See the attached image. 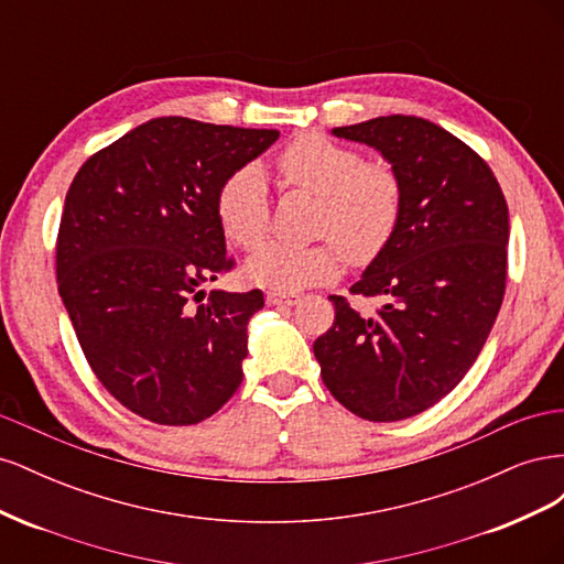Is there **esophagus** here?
<instances>
[{
	"label": "esophagus",
	"instance_id": "34e87169",
	"mask_svg": "<svg viewBox=\"0 0 564 564\" xmlns=\"http://www.w3.org/2000/svg\"><path fill=\"white\" fill-rule=\"evenodd\" d=\"M265 301L270 303V305H294L296 303V296H292V294H282V292H268V296H265Z\"/></svg>",
	"mask_w": 564,
	"mask_h": 564
}]
</instances>
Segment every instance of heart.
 Returning a JSON list of instances; mask_svg holds the SVG:
<instances>
[{
  "mask_svg": "<svg viewBox=\"0 0 564 564\" xmlns=\"http://www.w3.org/2000/svg\"><path fill=\"white\" fill-rule=\"evenodd\" d=\"M286 185L322 199L317 230L329 235L350 263H367L390 242L402 214V187L392 169L367 164L357 150L327 135L305 133L278 158ZM218 226L242 249L259 245L270 228L268 183L256 166L237 169L216 195ZM340 270L333 242L294 247L268 242L245 263V278L272 292H301L332 282Z\"/></svg>",
  "mask_w": 564,
  "mask_h": 564,
  "instance_id": "obj_1",
  "label": "heart"
}]
</instances>
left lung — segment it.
I'll return each instance as SVG.
<instances>
[{
    "label": "left lung",
    "instance_id": "left-lung-1",
    "mask_svg": "<svg viewBox=\"0 0 564 564\" xmlns=\"http://www.w3.org/2000/svg\"><path fill=\"white\" fill-rule=\"evenodd\" d=\"M332 133L390 164L402 214L350 286L381 296L379 313L360 315L329 296L334 327L313 350L324 386L352 414L402 421L458 386L494 327L506 289V197L480 155L423 117H373Z\"/></svg>",
    "mask_w": 564,
    "mask_h": 564
}]
</instances>
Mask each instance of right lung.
Listing matches in <instances>:
<instances>
[{
    "mask_svg": "<svg viewBox=\"0 0 564 564\" xmlns=\"http://www.w3.org/2000/svg\"><path fill=\"white\" fill-rule=\"evenodd\" d=\"M275 129L155 117L84 162L56 245L58 292L98 381L133 414L193 425L242 383L263 292L214 289L232 261L216 195Z\"/></svg>",
    "mask_w": 564,
    "mask_h": 564,
    "instance_id": "add662e5",
    "label": "right lung"
}]
</instances>
